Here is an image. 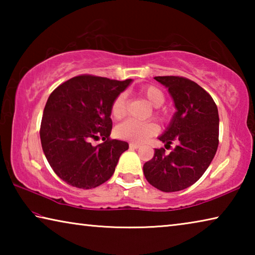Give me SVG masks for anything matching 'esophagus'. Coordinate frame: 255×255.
Returning <instances> with one entry per match:
<instances>
[{"label": "esophagus", "instance_id": "esophagus-1", "mask_svg": "<svg viewBox=\"0 0 255 255\" xmlns=\"http://www.w3.org/2000/svg\"><path fill=\"white\" fill-rule=\"evenodd\" d=\"M129 148H130V149H137V148H139V144L130 143V144H129Z\"/></svg>", "mask_w": 255, "mask_h": 255}]
</instances>
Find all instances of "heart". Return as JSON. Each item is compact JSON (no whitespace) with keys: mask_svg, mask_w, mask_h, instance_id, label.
Listing matches in <instances>:
<instances>
[{"mask_svg":"<svg viewBox=\"0 0 255 255\" xmlns=\"http://www.w3.org/2000/svg\"><path fill=\"white\" fill-rule=\"evenodd\" d=\"M141 94L147 99L153 107L156 108L155 115L161 120H165L166 112L162 110L161 107L165 102V93L161 88L156 85H145L141 89ZM127 96L126 93L118 94L111 105V115L116 119H122L126 115ZM158 131V127L154 123H141L133 119H127L116 128V133L119 138L132 143H143L149 137L154 136Z\"/></svg>","mask_w":255,"mask_h":255,"instance_id":"1","label":"heart"}]
</instances>
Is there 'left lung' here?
Returning a JSON list of instances; mask_svg holds the SVG:
<instances>
[{
  "label": "left lung",
  "instance_id": "obj_1",
  "mask_svg": "<svg viewBox=\"0 0 255 255\" xmlns=\"http://www.w3.org/2000/svg\"><path fill=\"white\" fill-rule=\"evenodd\" d=\"M169 89L176 111L158 139L171 147L155 148L154 156L143 166L148 182L163 192L180 191L199 180L213 161L218 147L219 116L210 94L196 82L182 76H155Z\"/></svg>",
  "mask_w": 255,
  "mask_h": 255
}]
</instances>
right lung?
Masks as SVG:
<instances>
[{
	"label": "right lung",
	"instance_id": "right-lung-1",
	"mask_svg": "<svg viewBox=\"0 0 255 255\" xmlns=\"http://www.w3.org/2000/svg\"><path fill=\"white\" fill-rule=\"evenodd\" d=\"M131 80L83 74L58 85L47 100L40 125L42 150L67 184L92 189L109 180L127 141L111 139V105ZM101 136L102 144L91 140Z\"/></svg>",
	"mask_w": 255,
	"mask_h": 255
}]
</instances>
